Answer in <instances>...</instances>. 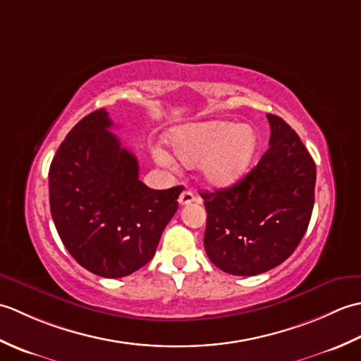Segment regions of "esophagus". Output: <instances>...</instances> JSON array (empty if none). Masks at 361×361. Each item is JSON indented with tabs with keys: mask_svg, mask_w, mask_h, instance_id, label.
I'll return each instance as SVG.
<instances>
[{
	"mask_svg": "<svg viewBox=\"0 0 361 361\" xmlns=\"http://www.w3.org/2000/svg\"><path fill=\"white\" fill-rule=\"evenodd\" d=\"M194 202H198V198L194 195V192H190V190H183V192L180 194L178 203H180L181 206L189 204V203H194Z\"/></svg>",
	"mask_w": 361,
	"mask_h": 361,
	"instance_id": "34e87169",
	"label": "esophagus"
}]
</instances>
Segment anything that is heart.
<instances>
[{
  "label": "heart",
  "mask_w": 361,
  "mask_h": 361,
  "mask_svg": "<svg viewBox=\"0 0 361 361\" xmlns=\"http://www.w3.org/2000/svg\"><path fill=\"white\" fill-rule=\"evenodd\" d=\"M169 142L180 163H200L203 180L214 188L234 185L247 171L257 147L255 130L226 121L175 128L169 135ZM153 159L167 171L173 169V159L164 149L153 150Z\"/></svg>",
  "instance_id": "1"
}]
</instances>
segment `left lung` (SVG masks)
Instances as JSON below:
<instances>
[{
	"mask_svg": "<svg viewBox=\"0 0 361 361\" xmlns=\"http://www.w3.org/2000/svg\"><path fill=\"white\" fill-rule=\"evenodd\" d=\"M270 147L240 181L202 192L204 250L225 273L256 276L278 267L301 242L315 202L317 166L298 133L267 114Z\"/></svg>",
	"mask_w": 361,
	"mask_h": 361,
	"instance_id": "1",
	"label": "left lung"
}]
</instances>
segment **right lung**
I'll return each instance as SVG.
<instances>
[{
	"label": "right lung",
	"mask_w": 361,
	"mask_h": 361,
	"mask_svg": "<svg viewBox=\"0 0 361 361\" xmlns=\"http://www.w3.org/2000/svg\"><path fill=\"white\" fill-rule=\"evenodd\" d=\"M111 127L101 109L66 135L49 167V204L60 239L83 268L124 278L155 256L183 186H145L136 157Z\"/></svg>",
	"instance_id": "1"
}]
</instances>
